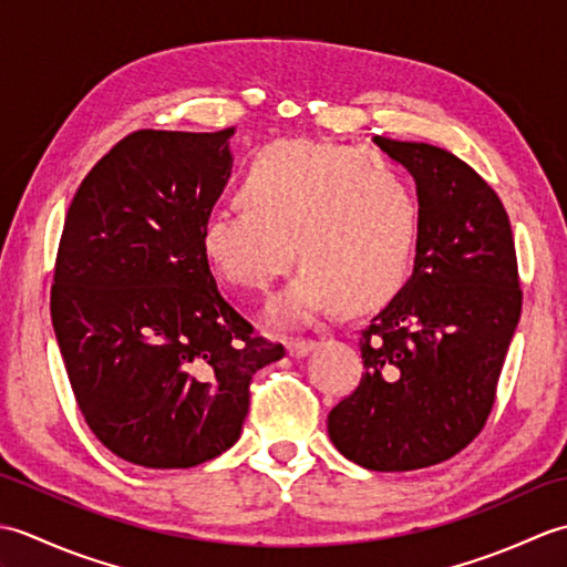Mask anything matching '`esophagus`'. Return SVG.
Wrapping results in <instances>:
<instances>
[{
    "mask_svg": "<svg viewBox=\"0 0 567 567\" xmlns=\"http://www.w3.org/2000/svg\"><path fill=\"white\" fill-rule=\"evenodd\" d=\"M315 341L309 339H290L287 341V353H290L292 358H305L309 351H315Z\"/></svg>",
    "mask_w": 567,
    "mask_h": 567,
    "instance_id": "esophagus-1",
    "label": "esophagus"
}]
</instances>
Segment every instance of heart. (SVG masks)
Here are the masks:
<instances>
[{"label":"heart","mask_w":567,"mask_h":567,"mask_svg":"<svg viewBox=\"0 0 567 567\" xmlns=\"http://www.w3.org/2000/svg\"><path fill=\"white\" fill-rule=\"evenodd\" d=\"M238 202L204 219L199 246L224 282L265 292L290 262L292 243L302 265L268 309L277 323H309L336 305L346 311L382 307L412 272L419 204L404 177L375 153L272 141L246 165Z\"/></svg>","instance_id":"obj_1"}]
</instances>
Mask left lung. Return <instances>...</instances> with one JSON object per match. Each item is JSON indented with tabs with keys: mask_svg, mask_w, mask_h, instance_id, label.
I'll list each match as a JSON object with an SVG mask.
<instances>
[{
	"mask_svg": "<svg viewBox=\"0 0 567 567\" xmlns=\"http://www.w3.org/2000/svg\"><path fill=\"white\" fill-rule=\"evenodd\" d=\"M414 177V272L360 339L363 378L329 414L348 461L404 473L449 461L485 426L522 315L509 216L473 167L429 143L375 136Z\"/></svg>",
	"mask_w": 567,
	"mask_h": 567,
	"instance_id": "obj_1",
	"label": "left lung"
}]
</instances>
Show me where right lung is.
<instances>
[{
  "instance_id": "add662e5",
  "label": "right lung",
  "mask_w": 567,
  "mask_h": 567,
  "mask_svg": "<svg viewBox=\"0 0 567 567\" xmlns=\"http://www.w3.org/2000/svg\"><path fill=\"white\" fill-rule=\"evenodd\" d=\"M231 136L136 131L68 209L53 331L87 426L134 465L192 467L231 449L250 378L285 355L252 336L199 246L231 177Z\"/></svg>"
}]
</instances>
